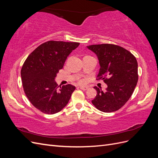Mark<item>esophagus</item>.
<instances>
[{
  "instance_id": "esophagus-1",
  "label": "esophagus",
  "mask_w": 158,
  "mask_h": 158,
  "mask_svg": "<svg viewBox=\"0 0 158 158\" xmlns=\"http://www.w3.org/2000/svg\"><path fill=\"white\" fill-rule=\"evenodd\" d=\"M80 89H81L82 90H84V91H85L88 89V87H83V86H80Z\"/></svg>"
}]
</instances>
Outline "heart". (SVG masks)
I'll return each mask as SVG.
<instances>
[{
  "instance_id": "1",
  "label": "heart",
  "mask_w": 158,
  "mask_h": 158,
  "mask_svg": "<svg viewBox=\"0 0 158 158\" xmlns=\"http://www.w3.org/2000/svg\"><path fill=\"white\" fill-rule=\"evenodd\" d=\"M80 82H83V81H82V80H81V81H80Z\"/></svg>"
}]
</instances>
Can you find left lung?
Here are the masks:
<instances>
[{"mask_svg": "<svg viewBox=\"0 0 158 158\" xmlns=\"http://www.w3.org/2000/svg\"><path fill=\"white\" fill-rule=\"evenodd\" d=\"M97 55L100 69L97 80L107 85L105 92L94 86L97 95L92 101L98 110L105 113L116 111L130 99L138 80L137 60L130 51L113 44L87 47Z\"/></svg>", "mask_w": 158, "mask_h": 158, "instance_id": "1", "label": "left lung"}]
</instances>
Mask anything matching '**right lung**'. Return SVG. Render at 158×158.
<instances>
[{"label": "right lung", "instance_id": "add662e5", "mask_svg": "<svg viewBox=\"0 0 158 158\" xmlns=\"http://www.w3.org/2000/svg\"><path fill=\"white\" fill-rule=\"evenodd\" d=\"M79 43L49 41L38 46L27 57L21 69L23 91L30 103L45 114H55L67 104L75 86L58 87L55 78L70 52Z\"/></svg>", "mask_w": 158, "mask_h": 158}]
</instances>
